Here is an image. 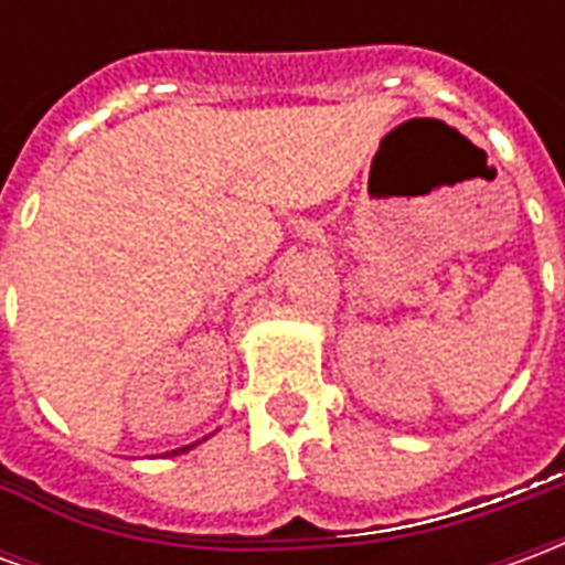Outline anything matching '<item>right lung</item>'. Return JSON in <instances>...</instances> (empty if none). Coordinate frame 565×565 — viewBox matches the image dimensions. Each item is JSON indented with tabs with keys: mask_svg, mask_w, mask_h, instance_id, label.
<instances>
[{
	"mask_svg": "<svg viewBox=\"0 0 565 565\" xmlns=\"http://www.w3.org/2000/svg\"><path fill=\"white\" fill-rule=\"evenodd\" d=\"M196 445H199V441H196ZM196 445H184V448L172 450V457H174V454H186V450H190V448H196Z\"/></svg>",
	"mask_w": 565,
	"mask_h": 565,
	"instance_id": "right-lung-1",
	"label": "right lung"
}]
</instances>
